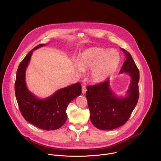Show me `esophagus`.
Masks as SVG:
<instances>
[{
  "mask_svg": "<svg viewBox=\"0 0 161 161\" xmlns=\"http://www.w3.org/2000/svg\"><path fill=\"white\" fill-rule=\"evenodd\" d=\"M86 92V88L85 85H82V93L85 94Z\"/></svg>",
  "mask_w": 161,
  "mask_h": 161,
  "instance_id": "esophagus-1",
  "label": "esophagus"
}]
</instances>
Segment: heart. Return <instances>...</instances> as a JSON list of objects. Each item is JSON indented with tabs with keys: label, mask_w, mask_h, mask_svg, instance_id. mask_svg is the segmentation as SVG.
<instances>
[{
	"label": "heart",
	"mask_w": 161,
	"mask_h": 161,
	"mask_svg": "<svg viewBox=\"0 0 161 161\" xmlns=\"http://www.w3.org/2000/svg\"><path fill=\"white\" fill-rule=\"evenodd\" d=\"M120 63V56L115 51H107L99 47L85 50L78 60V65L82 70H92V79L102 82L116 71Z\"/></svg>",
	"instance_id": "1"
}]
</instances>
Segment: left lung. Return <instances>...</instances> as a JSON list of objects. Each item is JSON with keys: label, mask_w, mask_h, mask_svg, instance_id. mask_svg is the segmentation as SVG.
<instances>
[{"label": "left lung", "mask_w": 161, "mask_h": 161, "mask_svg": "<svg viewBox=\"0 0 161 161\" xmlns=\"http://www.w3.org/2000/svg\"><path fill=\"white\" fill-rule=\"evenodd\" d=\"M121 49L126 59L120 72L128 73L131 79L126 96H115L110 89L108 80L86 87V97L91 112V121L100 130H110L125 124L138 101L139 71L131 54Z\"/></svg>", "instance_id": "8db88e82"}]
</instances>
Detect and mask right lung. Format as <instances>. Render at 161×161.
<instances>
[{"mask_svg":"<svg viewBox=\"0 0 161 161\" xmlns=\"http://www.w3.org/2000/svg\"><path fill=\"white\" fill-rule=\"evenodd\" d=\"M45 46L39 44L30 51L20 62L17 71L14 91L20 111L24 118L35 126L45 130L60 128L66 121V109L70 101L81 93L80 83L70 85L56 91L43 99L36 98L25 85V72L33 50Z\"/></svg>","mask_w":161,"mask_h":161,"instance_id":"add662e5","label":"right lung"}]
</instances>
